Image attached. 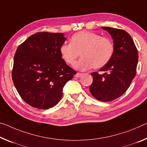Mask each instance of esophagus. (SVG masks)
Here are the masks:
<instances>
[{"instance_id": "esophagus-1", "label": "esophagus", "mask_w": 147, "mask_h": 147, "mask_svg": "<svg viewBox=\"0 0 147 147\" xmlns=\"http://www.w3.org/2000/svg\"><path fill=\"white\" fill-rule=\"evenodd\" d=\"M83 75V74L82 73H76L75 75H74V76H75V77H76V78H80V77H81V76H82Z\"/></svg>"}]
</instances>
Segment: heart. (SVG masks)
<instances>
[{
  "label": "heart",
  "instance_id": "heart-1",
  "mask_svg": "<svg viewBox=\"0 0 147 147\" xmlns=\"http://www.w3.org/2000/svg\"><path fill=\"white\" fill-rule=\"evenodd\" d=\"M62 59L69 65L74 63L80 53L82 58L74 67L79 71L100 69L110 61L114 52L112 41L107 37L90 31H80L72 36L71 42L64 43L59 49Z\"/></svg>",
  "mask_w": 147,
  "mask_h": 147
}]
</instances>
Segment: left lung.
I'll list each match as a JSON object with an SVG mask.
<instances>
[{
	"instance_id": "obj_1",
	"label": "left lung",
	"mask_w": 147,
	"mask_h": 147,
	"mask_svg": "<svg viewBox=\"0 0 147 147\" xmlns=\"http://www.w3.org/2000/svg\"><path fill=\"white\" fill-rule=\"evenodd\" d=\"M113 39L114 52L108 63L91 73L93 82L90 91L95 99L111 101L120 97L129 87L136 74L138 53L132 38L126 31L102 27Z\"/></svg>"
}]
</instances>
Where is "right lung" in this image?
<instances>
[{"mask_svg":"<svg viewBox=\"0 0 147 147\" xmlns=\"http://www.w3.org/2000/svg\"><path fill=\"white\" fill-rule=\"evenodd\" d=\"M65 40L61 32H37L18 46L12 80L21 97L31 107L48 109L56 105L65 84L76 74L60 54Z\"/></svg>","mask_w":147,"mask_h":147,"instance_id":"add662e5","label":"right lung"}]
</instances>
